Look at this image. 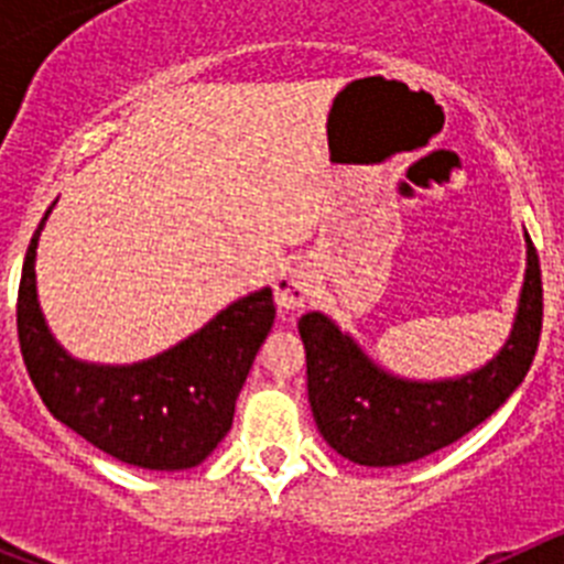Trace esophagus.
Instances as JSON below:
<instances>
[{"label":"esophagus","mask_w":564,"mask_h":564,"mask_svg":"<svg viewBox=\"0 0 564 564\" xmlns=\"http://www.w3.org/2000/svg\"><path fill=\"white\" fill-rule=\"evenodd\" d=\"M313 291V276L307 268H288L276 276L273 282V296H276V305L279 311H299V307H305L307 296Z\"/></svg>","instance_id":"1"}]
</instances>
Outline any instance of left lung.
<instances>
[{"label":"left lung","mask_w":564,"mask_h":564,"mask_svg":"<svg viewBox=\"0 0 564 564\" xmlns=\"http://www.w3.org/2000/svg\"><path fill=\"white\" fill-rule=\"evenodd\" d=\"M525 246L514 330L486 367L460 378H398L381 370L325 313L299 318L313 417L338 455L358 466H403L460 441L500 410L531 370L542 333L540 257L528 234Z\"/></svg>","instance_id":"8db88e82"}]
</instances>
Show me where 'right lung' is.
I'll list each match as a JSON object with an SVG mask.
<instances>
[{"instance_id":"obj_1","label":"right lung","mask_w":564,"mask_h":564,"mask_svg":"<svg viewBox=\"0 0 564 564\" xmlns=\"http://www.w3.org/2000/svg\"><path fill=\"white\" fill-rule=\"evenodd\" d=\"M47 214L24 253L17 302L19 347L44 406L129 466L174 471L203 463L231 430L234 403L271 333L276 316L271 288L242 296L203 330L149 361L123 367L78 361L53 338L39 307L36 246Z\"/></svg>"}]
</instances>
